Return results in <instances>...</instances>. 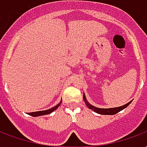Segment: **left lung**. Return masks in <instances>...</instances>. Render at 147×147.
<instances>
[{
	"label": "left lung",
	"instance_id": "left-lung-1",
	"mask_svg": "<svg viewBox=\"0 0 147 147\" xmlns=\"http://www.w3.org/2000/svg\"><path fill=\"white\" fill-rule=\"evenodd\" d=\"M84 100L86 103V105L87 106V107L90 109V110H94V112L97 113L99 114H101V115H114L117 113H119L120 111L123 110V109H125L126 107H127L131 103L132 100L129 101V103H126L125 105H123V106H120V107H113V108H107V109H104V108H99V107H94L93 106L92 104L87 101L86 98V96H85V94H84Z\"/></svg>",
	"mask_w": 147,
	"mask_h": 147
}]
</instances>
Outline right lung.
<instances>
[{"mask_svg": "<svg viewBox=\"0 0 147 147\" xmlns=\"http://www.w3.org/2000/svg\"><path fill=\"white\" fill-rule=\"evenodd\" d=\"M61 102H62V100H61V102L58 103L57 105H56L55 107L49 109V110H41V111H37V112H32V113H27V114L30 115V116H32V117H39V116H43V115H47V114H50L51 113L54 111L55 110H57L58 108V107L61 105Z\"/></svg>", "mask_w": 147, "mask_h": 147, "instance_id": "add662e5", "label": "right lung"}]
</instances>
